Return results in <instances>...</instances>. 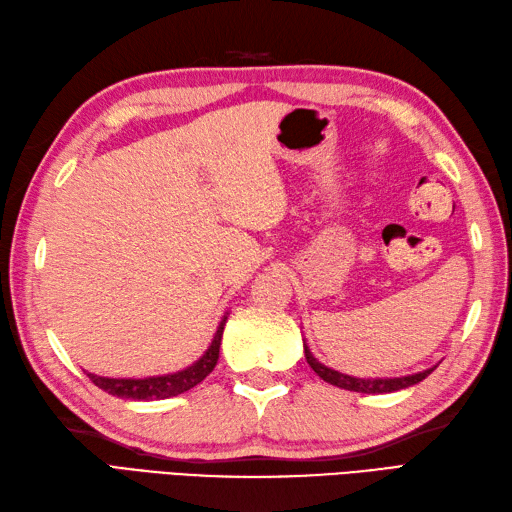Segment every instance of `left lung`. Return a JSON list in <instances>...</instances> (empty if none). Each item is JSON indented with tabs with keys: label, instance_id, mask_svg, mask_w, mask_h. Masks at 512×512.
Here are the masks:
<instances>
[{
	"label": "left lung",
	"instance_id": "obj_1",
	"mask_svg": "<svg viewBox=\"0 0 512 512\" xmlns=\"http://www.w3.org/2000/svg\"><path fill=\"white\" fill-rule=\"evenodd\" d=\"M305 358H307V364L314 368V373L318 377H323L327 384L344 388V390H353V392H366V395H382V392H395V390H401V388L414 386V384L423 382V379L434 371V368H430V371L408 375V377H397V379H358V377L342 375L338 371H331V368L323 366L314 358L307 347H305Z\"/></svg>",
	"mask_w": 512,
	"mask_h": 512
}]
</instances>
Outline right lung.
<instances>
[{"instance_id":"1","label":"right lung","mask_w":512,"mask_h":512,"mask_svg":"<svg viewBox=\"0 0 512 512\" xmlns=\"http://www.w3.org/2000/svg\"><path fill=\"white\" fill-rule=\"evenodd\" d=\"M224 323H227V316L222 318V323L216 331V338H213L211 347L202 358L187 366L185 371H178L174 375H161V377H146V379H111V377H100L87 373L91 382L102 388L104 392H109L113 397H122V399H137V401H150V399H168L176 397L181 392L194 388L200 384L213 368H216L218 355H220V342H222V331Z\"/></svg>"}]
</instances>
